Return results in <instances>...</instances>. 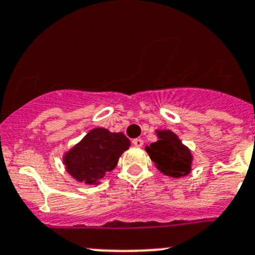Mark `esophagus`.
I'll return each instance as SVG.
<instances>
[{
	"label": "esophagus",
	"instance_id": "1",
	"mask_svg": "<svg viewBox=\"0 0 255 255\" xmlns=\"http://www.w3.org/2000/svg\"><path fill=\"white\" fill-rule=\"evenodd\" d=\"M132 144H134L136 148H141V146H143V144H144V141H143V139H139V137H136V139L132 140Z\"/></svg>",
	"mask_w": 255,
	"mask_h": 255
}]
</instances>
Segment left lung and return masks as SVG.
<instances>
[{"instance_id":"1","label":"left lung","mask_w":255,"mask_h":255,"mask_svg":"<svg viewBox=\"0 0 255 255\" xmlns=\"http://www.w3.org/2000/svg\"><path fill=\"white\" fill-rule=\"evenodd\" d=\"M158 140L145 146L158 170L172 178H181L192 170V153L170 130H156Z\"/></svg>"}]
</instances>
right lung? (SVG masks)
<instances>
[{
  "instance_id": "1",
  "label": "right lung",
  "mask_w": 255,
  "mask_h": 255,
  "mask_svg": "<svg viewBox=\"0 0 255 255\" xmlns=\"http://www.w3.org/2000/svg\"><path fill=\"white\" fill-rule=\"evenodd\" d=\"M130 144L123 132L96 128L63 155V164L76 181L99 184L100 179L118 165L119 158Z\"/></svg>"
}]
</instances>
